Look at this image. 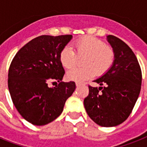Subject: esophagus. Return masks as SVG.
<instances>
[{
  "label": "esophagus",
  "mask_w": 147,
  "mask_h": 147,
  "mask_svg": "<svg viewBox=\"0 0 147 147\" xmlns=\"http://www.w3.org/2000/svg\"><path fill=\"white\" fill-rule=\"evenodd\" d=\"M76 86H77V87H79V86H80V85H82V84H81V83L76 82Z\"/></svg>",
  "instance_id": "34e87169"
}]
</instances>
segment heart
I'll use <instances>...</instances> for the list:
<instances>
[{"mask_svg": "<svg viewBox=\"0 0 147 147\" xmlns=\"http://www.w3.org/2000/svg\"><path fill=\"white\" fill-rule=\"evenodd\" d=\"M75 51L65 47L60 51L59 62L65 69L76 65L78 57H83L82 68H74L66 74L69 80L81 82L97 76H102L108 71L115 60V51L103 40L92 36H85L73 43Z\"/></svg>", "mask_w": 147, "mask_h": 147, "instance_id": "1", "label": "heart"}]
</instances>
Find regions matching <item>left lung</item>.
I'll return each mask as SVG.
<instances>
[{
    "mask_svg": "<svg viewBox=\"0 0 147 147\" xmlns=\"http://www.w3.org/2000/svg\"><path fill=\"white\" fill-rule=\"evenodd\" d=\"M107 38L115 51V60L108 71L94 81L100 87L88 85L84 105L92 121L107 127L121 124L130 116L141 89L142 71L125 42L113 35Z\"/></svg>",
    "mask_w": 147,
    "mask_h": 147,
    "instance_id": "obj_1",
    "label": "left lung"
}]
</instances>
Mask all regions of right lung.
<instances>
[{"instance_id":"right-lung-1","label":"right lung","mask_w":147,"mask_h":147,"mask_svg":"<svg viewBox=\"0 0 147 147\" xmlns=\"http://www.w3.org/2000/svg\"><path fill=\"white\" fill-rule=\"evenodd\" d=\"M71 37L34 38L17 52L10 63L7 81L10 97L20 114L33 125H45L57 118L76 89L74 82H62L65 70L59 59ZM52 80L59 84L50 88Z\"/></svg>"}]
</instances>
